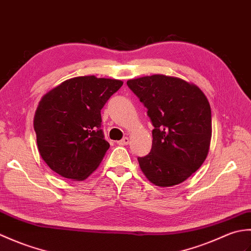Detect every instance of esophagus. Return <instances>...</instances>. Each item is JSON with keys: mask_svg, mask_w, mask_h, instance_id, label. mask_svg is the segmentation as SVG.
Masks as SVG:
<instances>
[{"mask_svg": "<svg viewBox=\"0 0 251 251\" xmlns=\"http://www.w3.org/2000/svg\"><path fill=\"white\" fill-rule=\"evenodd\" d=\"M128 143H129V138L128 137H124L122 140L117 141V145H119V146H127Z\"/></svg>", "mask_w": 251, "mask_h": 251, "instance_id": "esophagus-1", "label": "esophagus"}]
</instances>
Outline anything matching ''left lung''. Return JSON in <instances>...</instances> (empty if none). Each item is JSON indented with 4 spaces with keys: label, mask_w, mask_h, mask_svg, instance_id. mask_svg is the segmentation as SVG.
I'll return each instance as SVG.
<instances>
[{
    "label": "left lung",
    "mask_w": 251,
    "mask_h": 251,
    "mask_svg": "<svg viewBox=\"0 0 251 251\" xmlns=\"http://www.w3.org/2000/svg\"><path fill=\"white\" fill-rule=\"evenodd\" d=\"M127 85L147 106L154 126L151 152L138 157L141 172L162 188L183 182L209 152V101L195 84L164 74L128 79Z\"/></svg>",
    "instance_id": "left-lung-1"
}]
</instances>
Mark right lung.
Listing matches in <instances>:
<instances>
[{
    "instance_id": "1",
    "label": "right lung",
    "mask_w": 251,
    "mask_h": 251,
    "mask_svg": "<svg viewBox=\"0 0 251 251\" xmlns=\"http://www.w3.org/2000/svg\"><path fill=\"white\" fill-rule=\"evenodd\" d=\"M122 85L115 78L76 76L42 97L33 126L40 155L52 172L82 181L98 168L110 148L100 111Z\"/></svg>"
}]
</instances>
